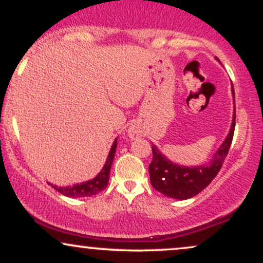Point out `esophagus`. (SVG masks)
<instances>
[{
    "mask_svg": "<svg viewBox=\"0 0 263 263\" xmlns=\"http://www.w3.org/2000/svg\"><path fill=\"white\" fill-rule=\"evenodd\" d=\"M127 135L131 140H137V138H140L142 136V131L140 129V127H137L136 125H132L131 127L128 128Z\"/></svg>",
    "mask_w": 263,
    "mask_h": 263,
    "instance_id": "esophagus-1",
    "label": "esophagus"
}]
</instances>
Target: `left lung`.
<instances>
[{"mask_svg":"<svg viewBox=\"0 0 263 263\" xmlns=\"http://www.w3.org/2000/svg\"><path fill=\"white\" fill-rule=\"evenodd\" d=\"M216 60L219 62L218 58ZM231 92L235 102L234 87H231ZM235 119H236V112H235L234 107L230 131L224 142L220 144L216 153H214L213 159L205 164L190 165L189 167V165L174 163L163 155L158 147L153 144V159L148 167L151 184L153 188L164 194L165 197L179 199V200H185V199L195 197L201 190L206 188L211 180L219 173V171L221 170L222 163L230 149L235 131Z\"/></svg>","mask_w":263,"mask_h":263,"instance_id":"1","label":"left lung"}]
</instances>
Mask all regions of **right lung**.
<instances>
[{"instance_id":"obj_1","label":"right lung","mask_w":263,"mask_h":263,"mask_svg":"<svg viewBox=\"0 0 263 263\" xmlns=\"http://www.w3.org/2000/svg\"><path fill=\"white\" fill-rule=\"evenodd\" d=\"M116 148H117V138H115L104 167H102V170L100 172H99L98 176L92 178V179L86 180V182H83V183H77L74 184V185H69V186H58V185H54V184H50V183L49 184L54 189L58 190L60 194L65 195V197H69V198H85V197H92V195L99 194V193L102 192V190L106 188L108 184L111 164H112L114 162Z\"/></svg>"}]
</instances>
